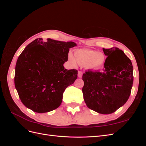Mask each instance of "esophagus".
I'll return each mask as SVG.
<instances>
[{"label": "esophagus", "mask_w": 146, "mask_h": 146, "mask_svg": "<svg viewBox=\"0 0 146 146\" xmlns=\"http://www.w3.org/2000/svg\"><path fill=\"white\" fill-rule=\"evenodd\" d=\"M82 75H83L82 71H81V70H79V71L78 72V77L79 78H81L82 77Z\"/></svg>", "instance_id": "1"}]
</instances>
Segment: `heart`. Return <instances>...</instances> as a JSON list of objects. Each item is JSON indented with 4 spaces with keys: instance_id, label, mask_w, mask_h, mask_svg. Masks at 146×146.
<instances>
[{
    "instance_id": "heart-1",
    "label": "heart",
    "mask_w": 146,
    "mask_h": 146,
    "mask_svg": "<svg viewBox=\"0 0 146 146\" xmlns=\"http://www.w3.org/2000/svg\"><path fill=\"white\" fill-rule=\"evenodd\" d=\"M105 56L104 54L90 49H79L75 51L74 58L69 55V60L72 64L77 62L82 66L92 70H98L104 66L105 62Z\"/></svg>"
}]
</instances>
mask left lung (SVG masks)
Instances as JSON below:
<instances>
[{"mask_svg":"<svg viewBox=\"0 0 146 146\" xmlns=\"http://www.w3.org/2000/svg\"><path fill=\"white\" fill-rule=\"evenodd\" d=\"M107 56L102 71L83 74V99L87 107L100 114L115 112L129 99L133 86L131 61L117 47L103 48Z\"/></svg>","mask_w":146,"mask_h":146,"instance_id":"obj_1","label":"left lung"}]
</instances>
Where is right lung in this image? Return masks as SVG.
<instances>
[{
    "label": "right lung",
    "instance_id": "obj_1",
    "mask_svg": "<svg viewBox=\"0 0 146 146\" xmlns=\"http://www.w3.org/2000/svg\"><path fill=\"white\" fill-rule=\"evenodd\" d=\"M76 46L71 41L38 38L25 48L16 62L15 85L26 107L42 113L61 105L66 88L77 78V69L63 66L69 48Z\"/></svg>",
    "mask_w": 146,
    "mask_h": 146
}]
</instances>
